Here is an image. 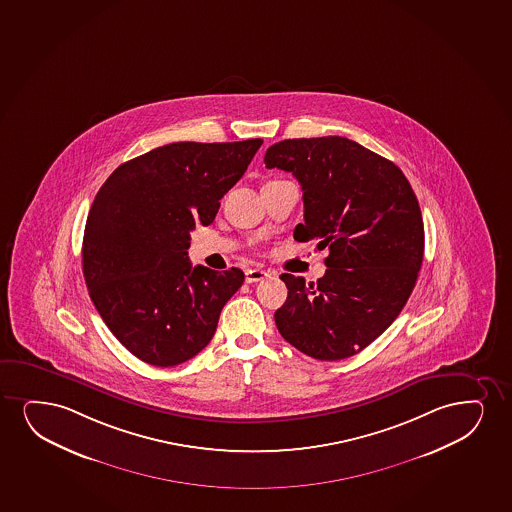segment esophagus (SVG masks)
Returning <instances> with one entry per match:
<instances>
[{
  "instance_id": "obj_1",
  "label": "esophagus",
  "mask_w": 512,
  "mask_h": 512,
  "mask_svg": "<svg viewBox=\"0 0 512 512\" xmlns=\"http://www.w3.org/2000/svg\"><path fill=\"white\" fill-rule=\"evenodd\" d=\"M268 277H270V273L265 272V270H259V268H251V270H247L246 272L247 284L261 282V280L268 279Z\"/></svg>"
}]
</instances>
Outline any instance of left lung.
I'll return each mask as SVG.
<instances>
[{
    "instance_id": "left-lung-1",
    "label": "left lung",
    "mask_w": 512,
    "mask_h": 512,
    "mask_svg": "<svg viewBox=\"0 0 512 512\" xmlns=\"http://www.w3.org/2000/svg\"><path fill=\"white\" fill-rule=\"evenodd\" d=\"M266 168L289 171L303 188L299 242L329 249L322 279L282 273L287 299L275 324L287 343L317 360H343L393 324L414 291L424 225L402 169L344 136L275 143Z\"/></svg>"
}]
</instances>
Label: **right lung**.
<instances>
[{
	"instance_id": "obj_1",
	"label": "right lung",
	"mask_w": 512,
	"mask_h": 512,
	"mask_svg": "<svg viewBox=\"0 0 512 512\" xmlns=\"http://www.w3.org/2000/svg\"><path fill=\"white\" fill-rule=\"evenodd\" d=\"M261 143H169L121 164L95 195L83 275L105 325L142 362L173 367L204 350L244 282L239 268L192 266L187 249Z\"/></svg>"
}]
</instances>
